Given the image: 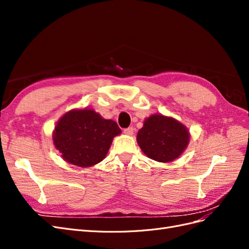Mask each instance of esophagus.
Segmentation results:
<instances>
[{
	"instance_id": "34e87169",
	"label": "esophagus",
	"mask_w": 249,
	"mask_h": 249,
	"mask_svg": "<svg viewBox=\"0 0 249 249\" xmlns=\"http://www.w3.org/2000/svg\"><path fill=\"white\" fill-rule=\"evenodd\" d=\"M124 133L125 135H129V136H132V135L134 134V129L133 127H126V129L124 130Z\"/></svg>"
}]
</instances>
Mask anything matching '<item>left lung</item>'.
<instances>
[{
  "label": "left lung",
  "mask_w": 249,
  "mask_h": 249,
  "mask_svg": "<svg viewBox=\"0 0 249 249\" xmlns=\"http://www.w3.org/2000/svg\"><path fill=\"white\" fill-rule=\"evenodd\" d=\"M190 140L187 127L172 117L154 114L144 120L138 131L137 142L148 158L171 162L184 153Z\"/></svg>",
  "instance_id": "obj_1"
}]
</instances>
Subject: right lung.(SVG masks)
Here are the masks:
<instances>
[{
	"label": "right lung",
	"instance_id": "add662e5",
	"mask_svg": "<svg viewBox=\"0 0 249 249\" xmlns=\"http://www.w3.org/2000/svg\"><path fill=\"white\" fill-rule=\"evenodd\" d=\"M120 133L115 122L103 118L94 110L74 109L58 120L53 141L66 162L90 167L105 159L113 138Z\"/></svg>",
	"mask_w": 249,
	"mask_h": 249
}]
</instances>
